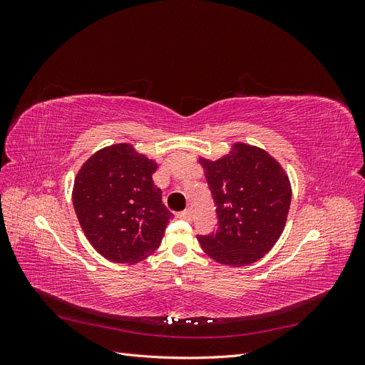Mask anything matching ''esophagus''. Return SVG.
<instances>
[{
	"label": "esophagus",
	"instance_id": "obj_1",
	"mask_svg": "<svg viewBox=\"0 0 365 365\" xmlns=\"http://www.w3.org/2000/svg\"><path fill=\"white\" fill-rule=\"evenodd\" d=\"M178 217H181V219H184V220H192V217H193V212H192L190 208H185L184 212L178 213Z\"/></svg>",
	"mask_w": 365,
	"mask_h": 365
}]
</instances>
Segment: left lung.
Segmentation results:
<instances>
[{
	"label": "left lung",
	"mask_w": 365,
	"mask_h": 365,
	"mask_svg": "<svg viewBox=\"0 0 365 365\" xmlns=\"http://www.w3.org/2000/svg\"><path fill=\"white\" fill-rule=\"evenodd\" d=\"M212 190L215 233L197 236L204 252L228 267L262 259L283 233L291 205V182L280 163L247 143H233L219 160H197Z\"/></svg>",
	"instance_id": "obj_1"
}]
</instances>
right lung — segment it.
I'll return each instance as SVG.
<instances>
[{
	"label": "right lung",
	"instance_id": "obj_1",
	"mask_svg": "<svg viewBox=\"0 0 365 365\" xmlns=\"http://www.w3.org/2000/svg\"><path fill=\"white\" fill-rule=\"evenodd\" d=\"M158 164L129 143L106 146L77 172L73 205L86 239L108 260L134 264L149 257L173 217L152 175Z\"/></svg>",
	"mask_w": 365,
	"mask_h": 365
}]
</instances>
